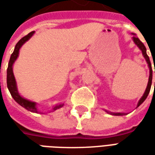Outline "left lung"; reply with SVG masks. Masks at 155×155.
Masks as SVG:
<instances>
[{"label": "left lung", "mask_w": 155, "mask_h": 155, "mask_svg": "<svg viewBox=\"0 0 155 155\" xmlns=\"http://www.w3.org/2000/svg\"><path fill=\"white\" fill-rule=\"evenodd\" d=\"M133 41L135 43L138 47L140 48V51H142V54H143V57L145 58V61H146L147 64H148V66L150 68V77H149V82H148V84H147V88L145 91H144V93H143V96L141 97V99L140 100V101L138 102V104H137V107H139L140 104L143 103V101L146 100L147 96H148V94L150 93V88H151V84H152V78H153V71H152V66H151V62H150V57L148 56V54L146 53V48L144 46V45L140 41V40L138 37H137L136 35L133 34ZM154 73H155V67H154ZM154 86H155V82H154ZM107 113H109L107 110H105ZM110 114H114V115H124V113H110Z\"/></svg>", "instance_id": "left-lung-1"}]
</instances>
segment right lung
<instances>
[{
	"label": "right lung",
	"mask_w": 155,
	"mask_h": 155,
	"mask_svg": "<svg viewBox=\"0 0 155 155\" xmlns=\"http://www.w3.org/2000/svg\"><path fill=\"white\" fill-rule=\"evenodd\" d=\"M35 31H31L29 33L28 35L24 36L23 38H21L20 41L17 42V44L15 45V50L13 51V53L11 55L10 61H9L8 68H7V77H6V82H7V88H8L10 93L12 94V96L13 99L15 100L20 105H21L22 107H24L27 110L31 111V112H34V113H39V111L36 109V103L35 102H32L30 101L29 100H26L25 98H23L22 96L20 95L18 91H17V86H16V82H15V76L13 74V64L15 61V60L17 59L19 55V51L22 46V45L25 43L26 41H28L29 39L31 37L32 35H34ZM64 105V104H60L55 105L53 107V110H56L58 109H60Z\"/></svg>",
	"instance_id": "add662e5"
}]
</instances>
